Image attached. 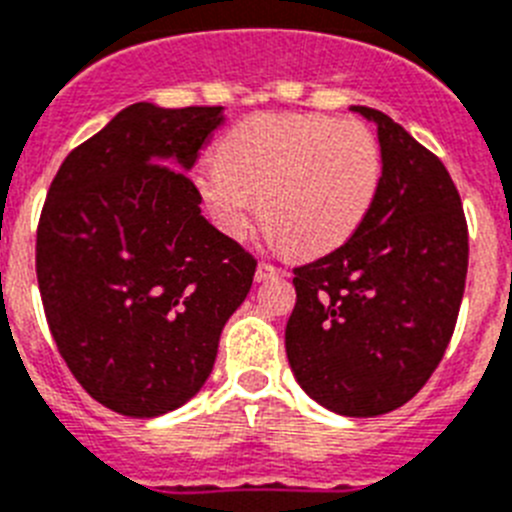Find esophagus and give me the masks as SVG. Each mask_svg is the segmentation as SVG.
Listing matches in <instances>:
<instances>
[{
    "label": "esophagus",
    "instance_id": "1",
    "mask_svg": "<svg viewBox=\"0 0 512 512\" xmlns=\"http://www.w3.org/2000/svg\"><path fill=\"white\" fill-rule=\"evenodd\" d=\"M283 275H286V268H278V265H273V262L262 260L260 265H257L255 281L262 283V281H270V278H283Z\"/></svg>",
    "mask_w": 512,
    "mask_h": 512
}]
</instances>
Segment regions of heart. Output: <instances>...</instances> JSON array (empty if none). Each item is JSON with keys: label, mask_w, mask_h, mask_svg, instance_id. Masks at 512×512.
Instances as JSON below:
<instances>
[{"label": "heart", "mask_w": 512, "mask_h": 512, "mask_svg": "<svg viewBox=\"0 0 512 512\" xmlns=\"http://www.w3.org/2000/svg\"><path fill=\"white\" fill-rule=\"evenodd\" d=\"M384 157L371 128L327 115L260 113L221 136L216 162L195 172L213 221L244 237L257 211L296 255L340 247L379 195Z\"/></svg>", "instance_id": "heart-1"}]
</instances>
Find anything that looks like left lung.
Listing matches in <instances>:
<instances>
[{
	"instance_id": "8db88e82",
	"label": "left lung",
	"mask_w": 512,
	"mask_h": 512,
	"mask_svg": "<svg viewBox=\"0 0 512 512\" xmlns=\"http://www.w3.org/2000/svg\"><path fill=\"white\" fill-rule=\"evenodd\" d=\"M379 195L353 237L293 268L286 355L327 410L376 417L410 402L441 363L464 299L469 229L443 162L381 110Z\"/></svg>"
}]
</instances>
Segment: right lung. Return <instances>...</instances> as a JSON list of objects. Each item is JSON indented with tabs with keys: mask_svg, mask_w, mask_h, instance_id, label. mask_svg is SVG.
<instances>
[{
	"mask_svg": "<svg viewBox=\"0 0 512 512\" xmlns=\"http://www.w3.org/2000/svg\"><path fill=\"white\" fill-rule=\"evenodd\" d=\"M216 108L136 102L71 151L35 237L48 330L82 389L126 417L177 410L206 384L257 260L201 216L188 172Z\"/></svg>",
	"mask_w": 512,
	"mask_h": 512,
	"instance_id": "obj_1",
	"label": "right lung"
}]
</instances>
